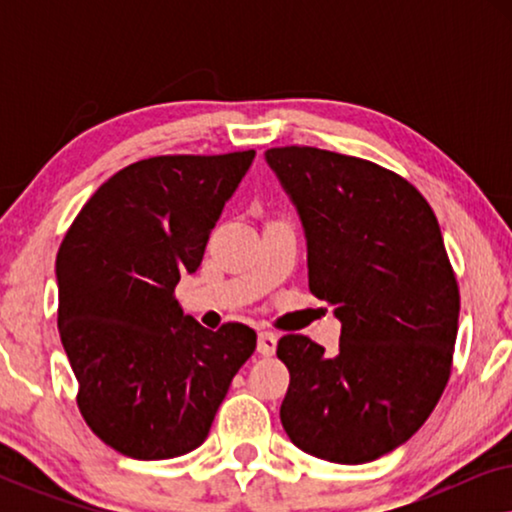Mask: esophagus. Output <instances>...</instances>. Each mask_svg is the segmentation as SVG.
Returning a JSON list of instances; mask_svg holds the SVG:
<instances>
[{"mask_svg": "<svg viewBox=\"0 0 512 512\" xmlns=\"http://www.w3.org/2000/svg\"><path fill=\"white\" fill-rule=\"evenodd\" d=\"M277 349V335L270 331H261L258 333V354L263 356H272Z\"/></svg>", "mask_w": 512, "mask_h": 512, "instance_id": "obj_1", "label": "esophagus"}]
</instances>
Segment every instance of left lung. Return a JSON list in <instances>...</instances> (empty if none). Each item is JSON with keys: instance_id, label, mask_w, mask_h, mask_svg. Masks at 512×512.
<instances>
[{"instance_id": "obj_1", "label": "left lung", "mask_w": 512, "mask_h": 512, "mask_svg": "<svg viewBox=\"0 0 512 512\" xmlns=\"http://www.w3.org/2000/svg\"><path fill=\"white\" fill-rule=\"evenodd\" d=\"M307 235L310 291L342 321L326 356L289 333L282 410L293 445L333 464H366L419 431L452 373L459 284L436 214L401 174L356 156L265 151Z\"/></svg>"}]
</instances>
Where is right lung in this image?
<instances>
[{"label": "right lung", "instance_id": "add662e5", "mask_svg": "<svg viewBox=\"0 0 512 512\" xmlns=\"http://www.w3.org/2000/svg\"><path fill=\"white\" fill-rule=\"evenodd\" d=\"M256 151L156 156L97 188L58 249V331L102 443L132 459L202 445L256 333L207 331L174 286L202 263L209 233Z\"/></svg>", "mask_w": 512, "mask_h": 512}]
</instances>
